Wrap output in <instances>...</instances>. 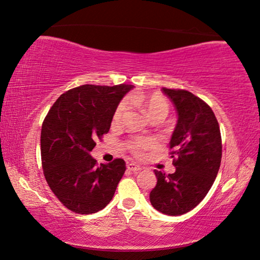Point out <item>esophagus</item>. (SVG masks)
<instances>
[{
	"mask_svg": "<svg viewBox=\"0 0 260 260\" xmlns=\"http://www.w3.org/2000/svg\"><path fill=\"white\" fill-rule=\"evenodd\" d=\"M127 169L129 170V172H133V173H138L141 170V167L137 164H128L127 165Z\"/></svg>",
	"mask_w": 260,
	"mask_h": 260,
	"instance_id": "esophagus-1",
	"label": "esophagus"
}]
</instances>
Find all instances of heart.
I'll list each match as a JSON object with an SVG mask.
<instances>
[{
  "label": "heart",
  "instance_id": "heart-1",
  "mask_svg": "<svg viewBox=\"0 0 260 260\" xmlns=\"http://www.w3.org/2000/svg\"><path fill=\"white\" fill-rule=\"evenodd\" d=\"M129 103L134 104V105L141 106L146 113L148 114L150 119L155 117H167L169 105L164 96L161 95H143L140 93H133L128 96V100H122L115 108L113 114V122L119 123L122 121L123 117H125L127 110L129 107ZM128 148L133 152L137 156H142L146 150L153 148L155 146V142L152 139L148 138H134L127 143Z\"/></svg>",
  "mask_w": 260,
  "mask_h": 260
}]
</instances>
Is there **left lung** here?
<instances>
[{"instance_id":"obj_1","label":"left lung","mask_w":260,"mask_h":260,"mask_svg":"<svg viewBox=\"0 0 260 260\" xmlns=\"http://www.w3.org/2000/svg\"><path fill=\"white\" fill-rule=\"evenodd\" d=\"M177 112L169 142L175 173L155 170L157 183L149 200L157 211L179 216L192 210L214 184L222 160V138L214 112L185 90L162 88Z\"/></svg>"}]
</instances>
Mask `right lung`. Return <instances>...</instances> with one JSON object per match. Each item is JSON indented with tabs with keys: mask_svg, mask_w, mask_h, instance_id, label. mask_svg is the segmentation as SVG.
Wrapping results in <instances>:
<instances>
[{
	"mask_svg": "<svg viewBox=\"0 0 260 260\" xmlns=\"http://www.w3.org/2000/svg\"><path fill=\"white\" fill-rule=\"evenodd\" d=\"M133 85H83L61 94L50 108L41 132L45 180L69 210L88 215L113 199L126 170L122 158L96 165L90 153L108 133L117 106Z\"/></svg>",
	"mask_w": 260,
	"mask_h": 260,
	"instance_id": "add662e5",
	"label": "right lung"
}]
</instances>
